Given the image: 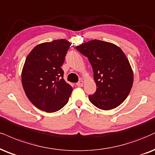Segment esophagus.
I'll use <instances>...</instances> for the list:
<instances>
[{
  "label": "esophagus",
  "mask_w": 155,
  "mask_h": 155,
  "mask_svg": "<svg viewBox=\"0 0 155 155\" xmlns=\"http://www.w3.org/2000/svg\"><path fill=\"white\" fill-rule=\"evenodd\" d=\"M77 85H78V87H83V81H79V82H78V83H77Z\"/></svg>",
  "instance_id": "obj_1"
}]
</instances>
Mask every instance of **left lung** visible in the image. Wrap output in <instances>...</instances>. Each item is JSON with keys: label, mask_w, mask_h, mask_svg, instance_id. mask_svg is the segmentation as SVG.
Instances as JSON below:
<instances>
[{"label": "left lung", "mask_w": 155, "mask_h": 155, "mask_svg": "<svg viewBox=\"0 0 155 155\" xmlns=\"http://www.w3.org/2000/svg\"><path fill=\"white\" fill-rule=\"evenodd\" d=\"M88 58L96 91L89 100L97 108L110 110L121 104L132 87L134 74L127 56L118 46L95 39L75 47Z\"/></svg>", "instance_id": "left-lung-1"}]
</instances>
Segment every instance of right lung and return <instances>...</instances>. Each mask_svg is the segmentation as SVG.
<instances>
[{
	"label": "right lung",
	"instance_id": "obj_1",
	"mask_svg": "<svg viewBox=\"0 0 155 155\" xmlns=\"http://www.w3.org/2000/svg\"><path fill=\"white\" fill-rule=\"evenodd\" d=\"M70 46L66 39L40 44L26 57L22 85L28 100L40 110L56 112L68 104L72 87L63 79L61 67Z\"/></svg>",
	"mask_w": 155,
	"mask_h": 155
}]
</instances>
